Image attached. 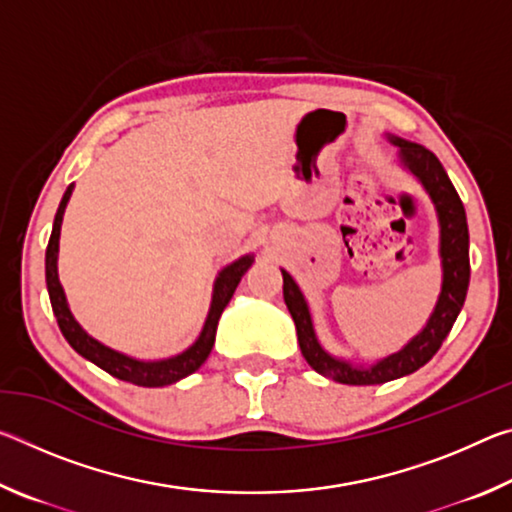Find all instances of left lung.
<instances>
[{
    "label": "left lung",
    "instance_id": "1",
    "mask_svg": "<svg viewBox=\"0 0 512 512\" xmlns=\"http://www.w3.org/2000/svg\"><path fill=\"white\" fill-rule=\"evenodd\" d=\"M391 142L400 146V158L404 162V167L420 180L424 189L429 192L431 201L436 203L440 219L443 291H440L438 305L433 309L427 327H424L409 345H404L400 352L391 354V357L375 363V366L361 368L352 366L348 361L329 357V354L320 348L314 334V325H311L307 302L302 298L298 284L293 282V277L287 271H282L284 302H287L293 323H296L302 357L307 359L309 366L314 368L318 375L339 381V384H384V381L411 375V372L422 368L424 363L440 350V345L447 339V334L452 332L458 311H461L467 296V284H470V235H467L465 207L461 203V198H458L447 171L443 169V164H440L436 155L429 149H424V146L397 140V137H393Z\"/></svg>",
    "mask_w": 512,
    "mask_h": 512
}]
</instances>
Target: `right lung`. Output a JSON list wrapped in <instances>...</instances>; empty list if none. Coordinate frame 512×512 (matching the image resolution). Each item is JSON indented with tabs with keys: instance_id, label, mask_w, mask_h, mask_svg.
<instances>
[{
	"instance_id": "add662e5",
	"label": "right lung",
	"mask_w": 512,
	"mask_h": 512,
	"mask_svg": "<svg viewBox=\"0 0 512 512\" xmlns=\"http://www.w3.org/2000/svg\"><path fill=\"white\" fill-rule=\"evenodd\" d=\"M69 196H72V185L67 187V192L63 196V201L58 205L56 219H54V230H51L49 244H47V255H45V273H47V291H49V300H51V309H54V316L58 320V327L67 343L72 348L92 361L94 366H99L101 370H106L108 375L117 377L121 381H131L135 386H146V388H158V386H167L173 384V381L183 379L187 375H192L198 368L203 366L205 359L210 357L212 345H214V334H216V325H219V318L223 314L225 305H228L232 293H235L237 284L241 282V277L248 271V266L253 264V257L246 255L237 259L235 264H230L228 268H223L216 277L214 284V296H212V307L210 314H207L205 327L198 341L192 345V348L185 350L178 357L164 359V361H137L126 357V354H119L115 350L106 348L99 341H94L92 336H88L81 329V325L76 323L72 311L67 307L63 287L58 282V268H56V259H58V237H60V223H63V214Z\"/></svg>"
}]
</instances>
